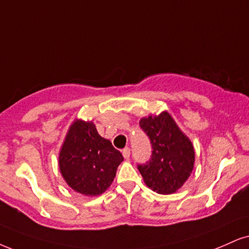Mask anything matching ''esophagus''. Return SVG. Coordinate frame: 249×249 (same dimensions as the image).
<instances>
[{"label": "esophagus", "instance_id": "esophagus-1", "mask_svg": "<svg viewBox=\"0 0 249 249\" xmlns=\"http://www.w3.org/2000/svg\"><path fill=\"white\" fill-rule=\"evenodd\" d=\"M122 155H124V159H129V157H130V149L129 148H125V149H124V151H122Z\"/></svg>", "mask_w": 249, "mask_h": 249}]
</instances>
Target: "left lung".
Segmentation results:
<instances>
[{"label":"left lung","instance_id":"obj_1","mask_svg":"<svg viewBox=\"0 0 249 249\" xmlns=\"http://www.w3.org/2000/svg\"><path fill=\"white\" fill-rule=\"evenodd\" d=\"M140 125L152 145L151 159L139 165L144 182L158 194H173L194 170V145L167 110L142 118Z\"/></svg>","mask_w":249,"mask_h":249}]
</instances>
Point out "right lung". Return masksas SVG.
Here are the masks:
<instances>
[{
    "mask_svg": "<svg viewBox=\"0 0 249 249\" xmlns=\"http://www.w3.org/2000/svg\"><path fill=\"white\" fill-rule=\"evenodd\" d=\"M124 160L110 141L101 137L92 121L75 119L59 153V168L70 188L85 196L103 194Z\"/></svg>",
    "mask_w": 249,
    "mask_h": 249,
    "instance_id": "right-lung-1",
    "label": "right lung"
}]
</instances>
